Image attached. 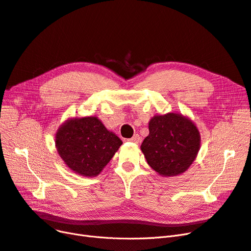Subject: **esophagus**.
I'll return each instance as SVG.
<instances>
[{
    "mask_svg": "<svg viewBox=\"0 0 251 251\" xmlns=\"http://www.w3.org/2000/svg\"><path fill=\"white\" fill-rule=\"evenodd\" d=\"M128 141L131 142V143H134V144H138V143L141 142V136L138 135V134H134L131 138H129Z\"/></svg>",
    "mask_w": 251,
    "mask_h": 251,
    "instance_id": "obj_1",
    "label": "esophagus"
}]
</instances>
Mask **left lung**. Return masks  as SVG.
Segmentation results:
<instances>
[{
    "mask_svg": "<svg viewBox=\"0 0 251 251\" xmlns=\"http://www.w3.org/2000/svg\"><path fill=\"white\" fill-rule=\"evenodd\" d=\"M149 131L141 150L157 174L176 177L190 168L201 148V134L191 119L180 113L155 115Z\"/></svg>",
    "mask_w": 251,
    "mask_h": 251,
    "instance_id": "1",
    "label": "left lung"
}]
</instances>
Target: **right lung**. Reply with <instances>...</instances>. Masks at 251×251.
<instances>
[{
  "label": "right lung",
  "mask_w": 251,
  "mask_h": 251,
  "mask_svg": "<svg viewBox=\"0 0 251 251\" xmlns=\"http://www.w3.org/2000/svg\"><path fill=\"white\" fill-rule=\"evenodd\" d=\"M54 144L72 172L91 178L102 172L123 143L97 117H75L58 128Z\"/></svg>",
  "instance_id": "right-lung-1"
}]
</instances>
